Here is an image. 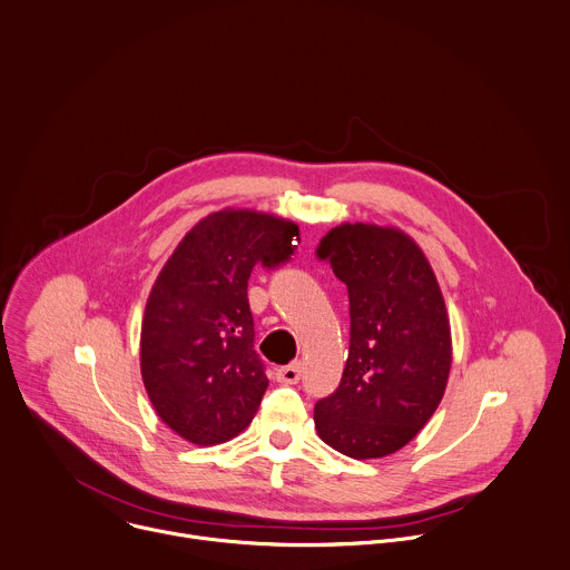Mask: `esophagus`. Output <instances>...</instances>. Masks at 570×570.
Segmentation results:
<instances>
[{
	"instance_id": "1",
	"label": "esophagus",
	"mask_w": 570,
	"mask_h": 570,
	"mask_svg": "<svg viewBox=\"0 0 570 570\" xmlns=\"http://www.w3.org/2000/svg\"><path fill=\"white\" fill-rule=\"evenodd\" d=\"M299 377H302L299 362H291V364L277 368V383H282V385H295V383H299Z\"/></svg>"
}]
</instances>
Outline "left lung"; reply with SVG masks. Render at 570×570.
Returning <instances> with one entry per match:
<instances>
[{"label":"left lung","instance_id":"left-lung-1","mask_svg":"<svg viewBox=\"0 0 570 570\" xmlns=\"http://www.w3.org/2000/svg\"><path fill=\"white\" fill-rule=\"evenodd\" d=\"M315 253L346 284L351 315L342 381L315 403V430L357 461L394 454L425 428L448 385L452 335L436 275L396 228L342 224Z\"/></svg>","mask_w":570,"mask_h":570}]
</instances>
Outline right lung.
Masks as SVG:
<instances>
[{
	"label": "right lung",
	"instance_id": "right-lung-1",
	"mask_svg": "<svg viewBox=\"0 0 570 570\" xmlns=\"http://www.w3.org/2000/svg\"><path fill=\"white\" fill-rule=\"evenodd\" d=\"M299 242L293 222L222 210L189 230L147 297L140 373L160 421L195 445L242 434L268 387L255 351L248 279L257 262L279 266Z\"/></svg>",
	"mask_w": 570,
	"mask_h": 570
}]
</instances>
